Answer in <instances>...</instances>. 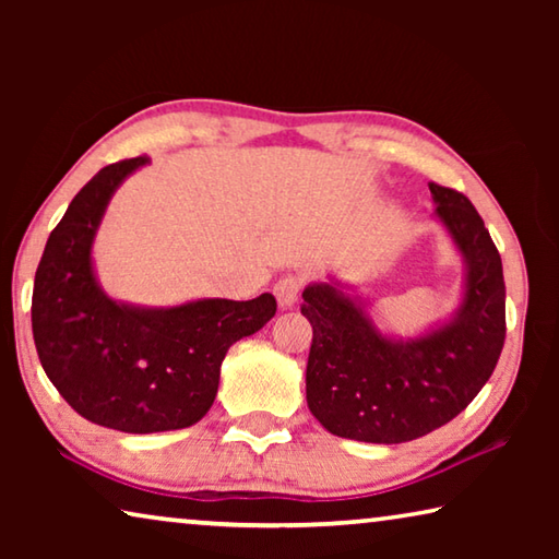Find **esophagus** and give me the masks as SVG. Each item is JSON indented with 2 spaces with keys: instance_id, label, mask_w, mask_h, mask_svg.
Masks as SVG:
<instances>
[{
  "instance_id": "1",
  "label": "esophagus",
  "mask_w": 559,
  "mask_h": 559,
  "mask_svg": "<svg viewBox=\"0 0 559 559\" xmlns=\"http://www.w3.org/2000/svg\"><path fill=\"white\" fill-rule=\"evenodd\" d=\"M300 290H302V278L288 273V276H283L276 286H273V296H276L281 308H290L296 306Z\"/></svg>"
}]
</instances>
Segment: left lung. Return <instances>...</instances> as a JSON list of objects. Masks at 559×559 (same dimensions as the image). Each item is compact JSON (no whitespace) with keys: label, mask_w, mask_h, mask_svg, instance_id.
<instances>
[{"label":"left lung","mask_w":559,"mask_h":559,"mask_svg":"<svg viewBox=\"0 0 559 559\" xmlns=\"http://www.w3.org/2000/svg\"><path fill=\"white\" fill-rule=\"evenodd\" d=\"M439 222L466 261L463 302L449 323L416 340L374 328L340 283L302 290L313 325L306 370L308 409L343 439L404 443L449 424L493 374L506 343L503 263L476 206L429 182Z\"/></svg>","instance_id":"obj_1"}]
</instances>
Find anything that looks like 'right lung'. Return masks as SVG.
<instances>
[{"label":"right lung","mask_w":559,"mask_h":559,"mask_svg":"<svg viewBox=\"0 0 559 559\" xmlns=\"http://www.w3.org/2000/svg\"><path fill=\"white\" fill-rule=\"evenodd\" d=\"M147 157L103 167L56 224L34 278L41 367L83 419L126 433L192 427L210 412L229 347L276 316V298L138 308L108 298L91 249L110 197Z\"/></svg>","instance_id":"right-lung-1"}]
</instances>
